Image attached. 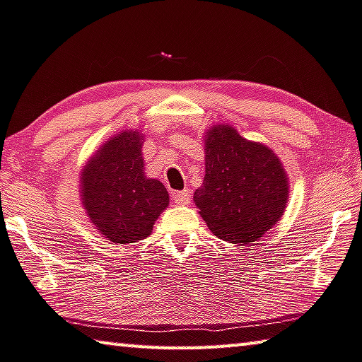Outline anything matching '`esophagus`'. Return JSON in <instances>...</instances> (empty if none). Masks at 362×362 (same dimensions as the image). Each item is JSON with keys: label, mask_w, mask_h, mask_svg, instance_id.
<instances>
[{"label": "esophagus", "mask_w": 362, "mask_h": 362, "mask_svg": "<svg viewBox=\"0 0 362 362\" xmlns=\"http://www.w3.org/2000/svg\"><path fill=\"white\" fill-rule=\"evenodd\" d=\"M189 198H192V194H189L188 189L174 193V202L177 206H187V204H189Z\"/></svg>", "instance_id": "34e87169"}]
</instances>
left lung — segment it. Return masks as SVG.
<instances>
[{"instance_id":"8db88e82","label":"left lung","mask_w":362,"mask_h":362,"mask_svg":"<svg viewBox=\"0 0 362 362\" xmlns=\"http://www.w3.org/2000/svg\"><path fill=\"white\" fill-rule=\"evenodd\" d=\"M206 175L193 201L210 231L231 244L258 240L285 214L290 182L280 158L261 142L216 123L204 136Z\"/></svg>"}]
</instances>
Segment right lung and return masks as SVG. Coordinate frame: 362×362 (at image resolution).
Listing matches in <instances>:
<instances>
[{
    "label": "right lung",
    "instance_id": "right-lung-1",
    "mask_svg": "<svg viewBox=\"0 0 362 362\" xmlns=\"http://www.w3.org/2000/svg\"><path fill=\"white\" fill-rule=\"evenodd\" d=\"M144 134L123 129L96 150L81 173V201L90 223L114 244H134L152 234L169 206L158 179L146 175Z\"/></svg>",
    "mask_w": 362,
    "mask_h": 362
}]
</instances>
